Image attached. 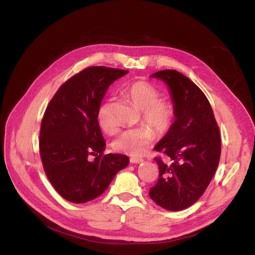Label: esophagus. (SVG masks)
I'll use <instances>...</instances> for the list:
<instances>
[{
    "label": "esophagus",
    "mask_w": 255,
    "mask_h": 255,
    "mask_svg": "<svg viewBox=\"0 0 255 255\" xmlns=\"http://www.w3.org/2000/svg\"><path fill=\"white\" fill-rule=\"evenodd\" d=\"M143 159L142 158H130V163L132 164H139V163H142Z\"/></svg>",
    "instance_id": "1"
}]
</instances>
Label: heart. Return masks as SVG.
<instances>
[{
    "mask_svg": "<svg viewBox=\"0 0 255 255\" xmlns=\"http://www.w3.org/2000/svg\"><path fill=\"white\" fill-rule=\"evenodd\" d=\"M126 94L141 110L142 121L146 126L127 129L113 142L115 151L129 156H141L157 135L166 134L173 125L175 106L167 99H160V91L145 81H136L126 87ZM96 119L99 128L106 134H114L118 128L113 113V101L107 99L99 105Z\"/></svg>",
    "mask_w": 255,
    "mask_h": 255,
    "instance_id": "b5f03b06",
    "label": "heart"
}]
</instances>
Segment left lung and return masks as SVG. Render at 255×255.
<instances>
[{"label":"left lung","mask_w":255,"mask_h":255,"mask_svg":"<svg viewBox=\"0 0 255 255\" xmlns=\"http://www.w3.org/2000/svg\"><path fill=\"white\" fill-rule=\"evenodd\" d=\"M151 76L163 80L170 88L175 120L154 146L166 160L154 157L159 175L149 196L168 211H181L198 201L217 170L220 132L206 96L187 76L170 69Z\"/></svg>","instance_id":"1"}]
</instances>
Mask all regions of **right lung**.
Returning a JSON list of instances; mask_svg holds the SVG:
<instances>
[{"label": "right lung", "instance_id": "1", "mask_svg": "<svg viewBox=\"0 0 255 255\" xmlns=\"http://www.w3.org/2000/svg\"><path fill=\"white\" fill-rule=\"evenodd\" d=\"M128 72L88 67L61 85L47 106L40 127V157L49 181L67 201L85 203L101 196L128 165L127 155L104 154L106 143L96 119L107 88Z\"/></svg>", "mask_w": 255, "mask_h": 255}]
</instances>
